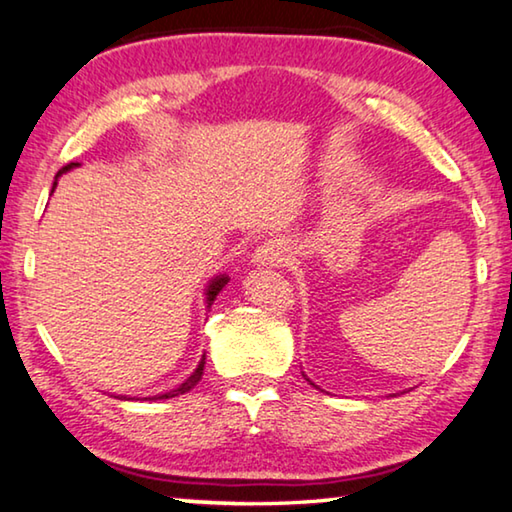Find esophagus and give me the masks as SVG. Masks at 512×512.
Masks as SVG:
<instances>
[{
	"instance_id": "34e87169",
	"label": "esophagus",
	"mask_w": 512,
	"mask_h": 512,
	"mask_svg": "<svg viewBox=\"0 0 512 512\" xmlns=\"http://www.w3.org/2000/svg\"><path fill=\"white\" fill-rule=\"evenodd\" d=\"M290 256V247L283 240H267L254 251L256 265H281Z\"/></svg>"
}]
</instances>
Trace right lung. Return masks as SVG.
<instances>
[{
  "label": "right lung",
  "instance_id": "add662e5",
  "mask_svg": "<svg viewBox=\"0 0 512 512\" xmlns=\"http://www.w3.org/2000/svg\"><path fill=\"white\" fill-rule=\"evenodd\" d=\"M75 167V162H70V164H66V167H61L59 169V174H57V178L61 176V174H64V171H68V169H73ZM54 187H57V183H54L52 185V192H54ZM226 281H229V277H217L215 281H212L210 283V286H208V304H212V302H215V297L219 295V290H222L224 286H226ZM203 364H206V355H203V359L199 361V366H196V371L190 375V377H187V380L183 382V384H180V387L178 389H174V391H169V393H162V396H157V398H176V396H180V393H185V391H190L192 387H194V384L196 382H199L201 380V375H203Z\"/></svg>",
  "mask_w": 512,
  "mask_h": 512
}]
</instances>
